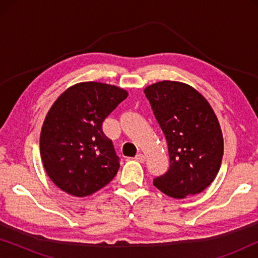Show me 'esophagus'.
<instances>
[{
	"mask_svg": "<svg viewBox=\"0 0 258 258\" xmlns=\"http://www.w3.org/2000/svg\"><path fill=\"white\" fill-rule=\"evenodd\" d=\"M135 160H136V161H139V162H141V163H142V162L146 161V156H144L143 154H137L136 156H135Z\"/></svg>",
	"mask_w": 258,
	"mask_h": 258,
	"instance_id": "esophagus-1",
	"label": "esophagus"
}]
</instances>
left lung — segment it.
I'll return each mask as SVG.
<instances>
[{
  "label": "left lung",
  "mask_w": 258,
  "mask_h": 258,
  "mask_svg": "<svg viewBox=\"0 0 258 258\" xmlns=\"http://www.w3.org/2000/svg\"><path fill=\"white\" fill-rule=\"evenodd\" d=\"M144 94L168 144L170 167L154 185L172 199L203 191L216 177L223 157V135L209 102L189 84L161 81Z\"/></svg>",
  "instance_id": "obj_1"
}]
</instances>
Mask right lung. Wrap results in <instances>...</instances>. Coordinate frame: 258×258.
<instances>
[{"label": "right lung", "mask_w": 258, "mask_h": 258, "mask_svg": "<svg viewBox=\"0 0 258 258\" xmlns=\"http://www.w3.org/2000/svg\"><path fill=\"white\" fill-rule=\"evenodd\" d=\"M126 97V90L101 82L76 83L57 97L40 137L43 167L56 186L84 197L115 177L118 157L102 123Z\"/></svg>", "instance_id": "obj_1"}]
</instances>
